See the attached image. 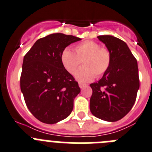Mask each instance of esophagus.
Masks as SVG:
<instances>
[{
  "label": "esophagus",
  "mask_w": 152,
  "mask_h": 152,
  "mask_svg": "<svg viewBox=\"0 0 152 152\" xmlns=\"http://www.w3.org/2000/svg\"><path fill=\"white\" fill-rule=\"evenodd\" d=\"M79 88H83L86 87V84H83V83H79Z\"/></svg>",
  "instance_id": "34e87169"
}]
</instances>
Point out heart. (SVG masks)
I'll list each match as a JSON object with an SVG mask.
<instances>
[{"label": "heart", "mask_w": 152, "mask_h": 152, "mask_svg": "<svg viewBox=\"0 0 152 152\" xmlns=\"http://www.w3.org/2000/svg\"><path fill=\"white\" fill-rule=\"evenodd\" d=\"M61 63L66 71L73 74L81 66L84 67L76 73L77 80L88 83L94 77H101L110 69L112 64V54L108 49L101 47L97 42L86 40L80 42L75 47V52L70 49L62 52Z\"/></svg>", "instance_id": "heart-1"}]
</instances>
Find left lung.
<instances>
[{"label": "left lung", "instance_id": "obj_1", "mask_svg": "<svg viewBox=\"0 0 152 152\" xmlns=\"http://www.w3.org/2000/svg\"><path fill=\"white\" fill-rule=\"evenodd\" d=\"M112 54L110 69L97 83L90 85V110L95 117L116 121L134 106L140 88L137 59L121 39L110 35L97 37Z\"/></svg>", "mask_w": 152, "mask_h": 152}]
</instances>
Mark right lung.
Listing matches in <instances>:
<instances>
[{
	"label": "right lung",
	"instance_id": "right-lung-1",
	"mask_svg": "<svg viewBox=\"0 0 152 152\" xmlns=\"http://www.w3.org/2000/svg\"><path fill=\"white\" fill-rule=\"evenodd\" d=\"M79 40L73 35L52 34L37 40L24 57L21 91L28 110L42 122L55 124L73 110L80 88L61 56L66 46Z\"/></svg>",
	"mask_w": 152,
	"mask_h": 152
}]
</instances>
